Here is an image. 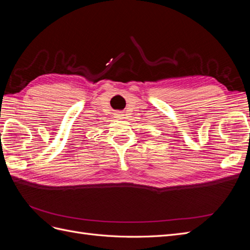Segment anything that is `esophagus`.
Masks as SVG:
<instances>
[{"instance_id":"1","label":"esophagus","mask_w":250,"mask_h":250,"mask_svg":"<svg viewBox=\"0 0 250 250\" xmlns=\"http://www.w3.org/2000/svg\"><path fill=\"white\" fill-rule=\"evenodd\" d=\"M118 118H120V117H122V115H120V113H118V116H117Z\"/></svg>"}]
</instances>
